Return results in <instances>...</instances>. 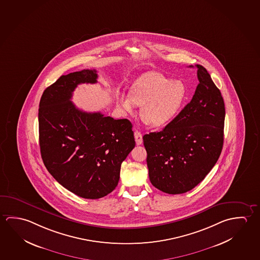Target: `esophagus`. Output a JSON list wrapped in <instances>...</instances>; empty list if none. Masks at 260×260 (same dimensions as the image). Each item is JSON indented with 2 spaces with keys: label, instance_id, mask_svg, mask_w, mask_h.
Returning <instances> with one entry per match:
<instances>
[{
  "label": "esophagus",
  "instance_id": "obj_1",
  "mask_svg": "<svg viewBox=\"0 0 260 260\" xmlns=\"http://www.w3.org/2000/svg\"><path fill=\"white\" fill-rule=\"evenodd\" d=\"M134 137H135V141H136L137 145H141L143 142L142 140V134L140 132H134Z\"/></svg>",
  "mask_w": 260,
  "mask_h": 260
}]
</instances>
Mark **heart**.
Returning <instances> with one entry per match:
<instances>
[{
	"instance_id": "heart-1",
	"label": "heart",
	"mask_w": 260,
	"mask_h": 260,
	"mask_svg": "<svg viewBox=\"0 0 260 260\" xmlns=\"http://www.w3.org/2000/svg\"><path fill=\"white\" fill-rule=\"evenodd\" d=\"M186 92L182 81H171L161 73H146L132 84L129 95H118V104L128 113L134 111L135 105L142 106L141 117L145 123L160 127L179 113Z\"/></svg>"
}]
</instances>
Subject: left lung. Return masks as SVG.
<instances>
[{
	"label": "left lung",
	"mask_w": 260,
	"mask_h": 260,
	"mask_svg": "<svg viewBox=\"0 0 260 260\" xmlns=\"http://www.w3.org/2000/svg\"><path fill=\"white\" fill-rule=\"evenodd\" d=\"M196 67L200 83L190 103L162 131L143 136L149 180L168 194L196 187L215 166L223 147L221 92L208 71L199 64Z\"/></svg>",
	"instance_id": "left-lung-1"
}]
</instances>
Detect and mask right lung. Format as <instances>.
<instances>
[{
    "mask_svg": "<svg viewBox=\"0 0 260 260\" xmlns=\"http://www.w3.org/2000/svg\"><path fill=\"white\" fill-rule=\"evenodd\" d=\"M95 70L60 76L43 91L39 105V142L51 176L77 196L97 200L118 185L120 166L135 147L132 124L72 102L81 83H96Z\"/></svg>",
    "mask_w": 260,
    "mask_h": 260,
    "instance_id": "add662e5",
    "label": "right lung"
}]
</instances>
